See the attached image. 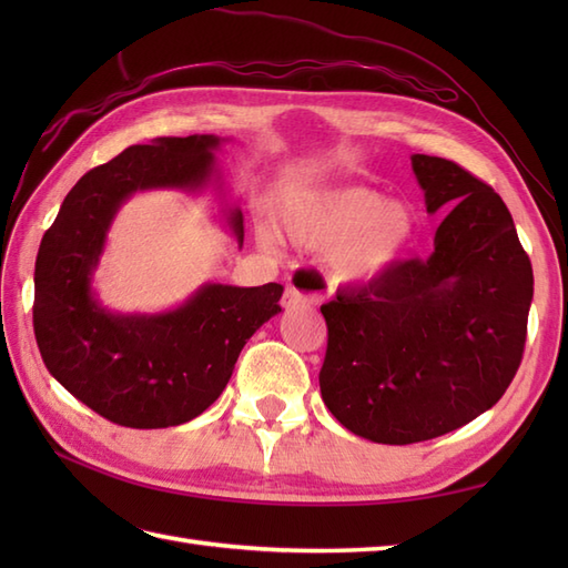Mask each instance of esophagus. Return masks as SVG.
I'll list each match as a JSON object with an SVG mask.
<instances>
[{
	"mask_svg": "<svg viewBox=\"0 0 568 568\" xmlns=\"http://www.w3.org/2000/svg\"><path fill=\"white\" fill-rule=\"evenodd\" d=\"M320 281L315 273L310 271H297L293 275V283L285 287V295H283V307L285 310H295V307H305L312 305L320 295Z\"/></svg>",
	"mask_w": 568,
	"mask_h": 568,
	"instance_id": "1",
	"label": "esophagus"
}]
</instances>
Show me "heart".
Segmentation results:
<instances>
[{
    "instance_id": "heart-1",
    "label": "heart",
    "mask_w": 568,
    "mask_h": 568,
    "mask_svg": "<svg viewBox=\"0 0 568 568\" xmlns=\"http://www.w3.org/2000/svg\"><path fill=\"white\" fill-rule=\"evenodd\" d=\"M277 222L295 246L329 251L327 277L334 287L383 281L403 263L419 229L407 202H385L376 190L358 185L300 192L283 204Z\"/></svg>"
}]
</instances>
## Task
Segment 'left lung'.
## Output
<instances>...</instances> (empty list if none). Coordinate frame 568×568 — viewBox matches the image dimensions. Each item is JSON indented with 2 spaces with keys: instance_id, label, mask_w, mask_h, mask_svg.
Here are the masks:
<instances>
[{
  "instance_id": "8db88e82",
  "label": "left lung",
  "mask_w": 568,
  "mask_h": 568,
  "mask_svg": "<svg viewBox=\"0 0 568 568\" xmlns=\"http://www.w3.org/2000/svg\"><path fill=\"white\" fill-rule=\"evenodd\" d=\"M409 161L427 212H446L432 256L322 305V400L376 444L442 437L496 405L523 361L535 293L532 263L498 192L454 161Z\"/></svg>"
}]
</instances>
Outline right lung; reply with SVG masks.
<instances>
[{"label":"right lung","instance_id":"1","mask_svg":"<svg viewBox=\"0 0 568 568\" xmlns=\"http://www.w3.org/2000/svg\"><path fill=\"white\" fill-rule=\"evenodd\" d=\"M224 139L161 136L129 146L84 173L60 204L33 271V332L51 376L114 425L175 427L202 415L226 388L241 348L281 312V283H204L163 312H112L94 271L122 204L149 190L202 195L214 187L224 226L244 246V214L229 202L216 165Z\"/></svg>","mask_w":568,"mask_h":568}]
</instances>
